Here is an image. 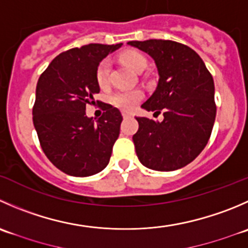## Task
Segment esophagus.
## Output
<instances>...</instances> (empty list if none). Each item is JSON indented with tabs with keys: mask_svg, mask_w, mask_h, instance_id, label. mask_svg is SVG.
Segmentation results:
<instances>
[{
	"mask_svg": "<svg viewBox=\"0 0 248 248\" xmlns=\"http://www.w3.org/2000/svg\"><path fill=\"white\" fill-rule=\"evenodd\" d=\"M122 116H124V119H127V117L132 116V114H131V112H126V111H124V112H122Z\"/></svg>",
	"mask_w": 248,
	"mask_h": 248,
	"instance_id": "obj_1",
	"label": "esophagus"
}]
</instances>
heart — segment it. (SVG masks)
<instances>
[{"label":"heart","mask_w":248,"mask_h":248,"mask_svg":"<svg viewBox=\"0 0 248 248\" xmlns=\"http://www.w3.org/2000/svg\"><path fill=\"white\" fill-rule=\"evenodd\" d=\"M120 59L124 64H126L128 68L136 73H141L145 70L148 62L146 58L138 50H127L120 55ZM109 60H102L98 65L97 71H95V78L100 87H105L108 85V76H109ZM141 99V92L137 90L128 91H120L115 93L111 98L112 104L116 105L117 108L122 110H131L136 107L137 103Z\"/></svg>","instance_id":"obj_1"}]
</instances>
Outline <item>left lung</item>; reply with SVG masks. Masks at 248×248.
Segmentation results:
<instances>
[{"instance_id": "8db88e82", "label": "left lung", "mask_w": 248, "mask_h": 248, "mask_svg": "<svg viewBox=\"0 0 248 248\" xmlns=\"http://www.w3.org/2000/svg\"><path fill=\"white\" fill-rule=\"evenodd\" d=\"M128 45L155 60L158 83L141 105L163 121L136 117L139 128L133 143L139 161L155 170H174L195 160L212 133L217 107L215 82L200 55L170 40L131 41Z\"/></svg>"}]
</instances>
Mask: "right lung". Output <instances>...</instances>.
Listing matches in <instances>:
<instances>
[{
	"label": "right lung",
	"mask_w": 248,
	"mask_h": 248,
	"mask_svg": "<svg viewBox=\"0 0 248 248\" xmlns=\"http://www.w3.org/2000/svg\"><path fill=\"white\" fill-rule=\"evenodd\" d=\"M121 45L71 48L57 55L38 78L33 126L45 155L66 174L88 177L109 163L122 115L104 103V112L94 121L86 116V104L100 91L95 78L100 60Z\"/></svg>",
	"instance_id": "add662e5"
}]
</instances>
